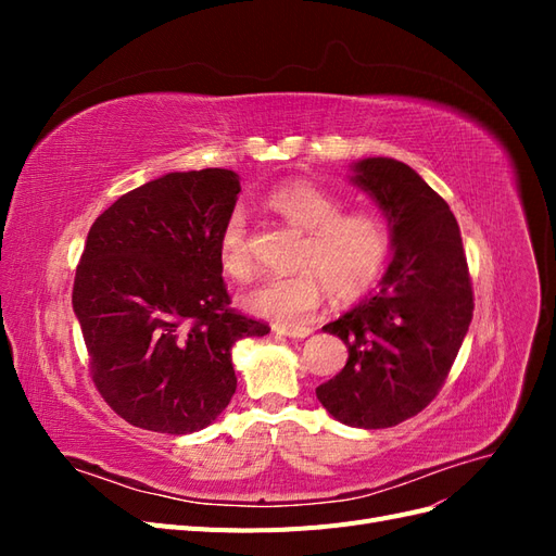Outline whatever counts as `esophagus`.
<instances>
[{
    "instance_id": "34e87169",
    "label": "esophagus",
    "mask_w": 556,
    "mask_h": 556,
    "mask_svg": "<svg viewBox=\"0 0 556 556\" xmlns=\"http://www.w3.org/2000/svg\"><path fill=\"white\" fill-rule=\"evenodd\" d=\"M274 331H278L282 336H290V339H306L313 329L304 327V325H274Z\"/></svg>"
}]
</instances>
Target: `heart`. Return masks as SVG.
<instances>
[{
    "label": "heart",
    "instance_id": "b5f03b06",
    "mask_svg": "<svg viewBox=\"0 0 556 556\" xmlns=\"http://www.w3.org/2000/svg\"><path fill=\"white\" fill-rule=\"evenodd\" d=\"M343 199L313 180H292L271 190L266 208L304 231L290 276H274L255 285L243 306L282 325L306 319L325 296L350 299L374 285L390 260L392 237L382 217L371 211H343ZM217 260L233 280L255 271L248 225L241 211H231L217 239Z\"/></svg>",
    "mask_w": 556,
    "mask_h": 556
}]
</instances>
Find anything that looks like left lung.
<instances>
[{
  "label": "left lung",
  "instance_id": "left-lung-1",
  "mask_svg": "<svg viewBox=\"0 0 556 556\" xmlns=\"http://www.w3.org/2000/svg\"><path fill=\"white\" fill-rule=\"evenodd\" d=\"M350 180L382 211L394 257L378 292L323 327L348 345V362L315 394L339 422L384 429L439 394L473 317V290L459 225L422 176L392 157H366Z\"/></svg>",
  "mask_w": 556,
  "mask_h": 556
}]
</instances>
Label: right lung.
Listing matches in <instances>:
<instances>
[{
  "label": "right lung",
  "mask_w": 556,
  "mask_h": 556,
  "mask_svg": "<svg viewBox=\"0 0 556 556\" xmlns=\"http://www.w3.org/2000/svg\"><path fill=\"white\" fill-rule=\"evenodd\" d=\"M241 192L229 169L172 172L90 227L72 304L99 394L129 425L192 433L237 392L231 348L268 325L233 308L217 239Z\"/></svg>",
  "instance_id": "add662e5"
}]
</instances>
